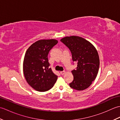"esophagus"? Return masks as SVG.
<instances>
[{"mask_svg": "<svg viewBox=\"0 0 120 120\" xmlns=\"http://www.w3.org/2000/svg\"><path fill=\"white\" fill-rule=\"evenodd\" d=\"M65 73V71H61V72H60V74H61L62 75H63V74H64Z\"/></svg>", "mask_w": 120, "mask_h": 120, "instance_id": "34e87169", "label": "esophagus"}]
</instances>
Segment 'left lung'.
Here are the masks:
<instances>
[{"instance_id": "obj_1", "label": "left lung", "mask_w": 120, "mask_h": 120, "mask_svg": "<svg viewBox=\"0 0 120 120\" xmlns=\"http://www.w3.org/2000/svg\"><path fill=\"white\" fill-rule=\"evenodd\" d=\"M60 41L71 51L73 62L77 63V68L72 71L74 79L69 84L70 87L78 91L88 88L99 70V59L95 48L87 40L77 36L63 38Z\"/></svg>"}]
</instances>
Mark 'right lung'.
Segmentation results:
<instances>
[{
  "mask_svg": "<svg viewBox=\"0 0 120 120\" xmlns=\"http://www.w3.org/2000/svg\"><path fill=\"white\" fill-rule=\"evenodd\" d=\"M58 43L54 39L39 40L32 44L25 53L23 72L28 83L34 90L45 92L53 87L58 76L49 68L48 55Z\"/></svg>",
  "mask_w": 120,
  "mask_h": 120,
  "instance_id": "right-lung-1",
  "label": "right lung"
}]
</instances>
